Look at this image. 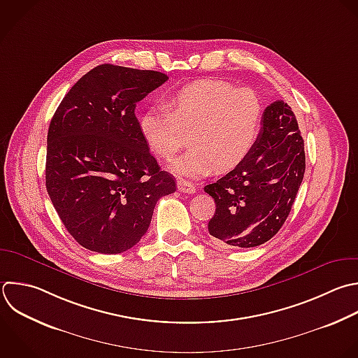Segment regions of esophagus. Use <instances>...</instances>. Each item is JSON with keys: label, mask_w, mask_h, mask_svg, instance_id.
I'll use <instances>...</instances> for the list:
<instances>
[{"label": "esophagus", "mask_w": 358, "mask_h": 358, "mask_svg": "<svg viewBox=\"0 0 358 358\" xmlns=\"http://www.w3.org/2000/svg\"><path fill=\"white\" fill-rule=\"evenodd\" d=\"M178 190L182 192V193H189V194H192V193L196 192V186H194L193 183L187 182V180L180 179V180H178Z\"/></svg>", "instance_id": "1"}]
</instances>
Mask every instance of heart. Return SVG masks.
Segmentation results:
<instances>
[{
  "instance_id": "heart-1",
  "label": "heart",
  "mask_w": 358,
  "mask_h": 358,
  "mask_svg": "<svg viewBox=\"0 0 358 358\" xmlns=\"http://www.w3.org/2000/svg\"><path fill=\"white\" fill-rule=\"evenodd\" d=\"M263 120V105L250 88L222 80H199L166 98V108L150 109L140 117L148 148L172 159L192 131V148L171 164L179 176L199 178L227 172L242 164L253 150Z\"/></svg>"
}]
</instances>
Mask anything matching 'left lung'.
<instances>
[{
    "instance_id": "8db88e82",
    "label": "left lung",
    "mask_w": 358,
    "mask_h": 358,
    "mask_svg": "<svg viewBox=\"0 0 358 358\" xmlns=\"http://www.w3.org/2000/svg\"><path fill=\"white\" fill-rule=\"evenodd\" d=\"M303 173L298 122L285 102L275 101L264 109L257 141L246 159L204 187L215 201L210 235L236 248L267 242L287 220Z\"/></svg>"
}]
</instances>
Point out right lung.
Returning a JSON list of instances; mask_svg holds the SVG:
<instances>
[{
  "instance_id": "right-lung-1",
  "label": "right lung",
  "mask_w": 358,
  "mask_h": 358,
  "mask_svg": "<svg viewBox=\"0 0 358 358\" xmlns=\"http://www.w3.org/2000/svg\"><path fill=\"white\" fill-rule=\"evenodd\" d=\"M165 81L158 71L98 66L69 91L50 122L46 189L70 235L92 252L133 248L157 201L176 190L134 113Z\"/></svg>"
}]
</instances>
